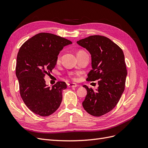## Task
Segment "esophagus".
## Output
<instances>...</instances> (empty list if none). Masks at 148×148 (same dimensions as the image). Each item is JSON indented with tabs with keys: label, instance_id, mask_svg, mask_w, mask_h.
Listing matches in <instances>:
<instances>
[{
	"label": "esophagus",
	"instance_id": "obj_1",
	"mask_svg": "<svg viewBox=\"0 0 148 148\" xmlns=\"http://www.w3.org/2000/svg\"><path fill=\"white\" fill-rule=\"evenodd\" d=\"M68 86L69 88H76L77 86V84L74 83H70L68 84Z\"/></svg>",
	"mask_w": 148,
	"mask_h": 148
}]
</instances>
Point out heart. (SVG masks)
<instances>
[{"label": "heart", "instance_id": "obj_1", "mask_svg": "<svg viewBox=\"0 0 148 148\" xmlns=\"http://www.w3.org/2000/svg\"><path fill=\"white\" fill-rule=\"evenodd\" d=\"M79 52H84V51H79ZM60 60V56L59 55V56H57V62H59ZM71 78H72L73 79H75V77H71Z\"/></svg>", "mask_w": 148, "mask_h": 148}]
</instances>
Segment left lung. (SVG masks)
Returning a JSON list of instances; mask_svg holds the SVG:
<instances>
[{"mask_svg": "<svg viewBox=\"0 0 148 148\" xmlns=\"http://www.w3.org/2000/svg\"><path fill=\"white\" fill-rule=\"evenodd\" d=\"M77 43L91 55L92 69L86 80L99 79L96 91L84 85L87 95L82 104L88 114L100 117L114 108L124 91L127 70L123 52L117 44L103 36H90Z\"/></svg>", "mask_w": 148, "mask_h": 148, "instance_id": "1", "label": "left lung"}]
</instances>
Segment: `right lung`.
Returning a JSON list of instances; mask_svg holds the SVG:
<instances>
[{
  "instance_id": "right-lung-1",
  "label": "right lung",
  "mask_w": 148,
  "mask_h": 148,
  "mask_svg": "<svg viewBox=\"0 0 148 148\" xmlns=\"http://www.w3.org/2000/svg\"><path fill=\"white\" fill-rule=\"evenodd\" d=\"M71 42L56 34L41 33L27 40L18 52L16 76L20 93L25 105L42 117L52 114L62 100L63 82L47 87L44 77L55 68L60 51Z\"/></svg>"
}]
</instances>
